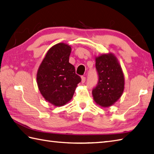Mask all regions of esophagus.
Listing matches in <instances>:
<instances>
[{
	"label": "esophagus",
	"instance_id": "obj_1",
	"mask_svg": "<svg viewBox=\"0 0 154 154\" xmlns=\"http://www.w3.org/2000/svg\"><path fill=\"white\" fill-rule=\"evenodd\" d=\"M85 80H86V78L85 77H81V83H84L85 82Z\"/></svg>",
	"mask_w": 154,
	"mask_h": 154
}]
</instances>
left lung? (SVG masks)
I'll list each match as a JSON object with an SVG mask.
<instances>
[{
  "instance_id": "1",
  "label": "left lung",
  "mask_w": 154,
  "mask_h": 154,
  "mask_svg": "<svg viewBox=\"0 0 154 154\" xmlns=\"http://www.w3.org/2000/svg\"><path fill=\"white\" fill-rule=\"evenodd\" d=\"M99 82L92 91L98 105L109 107L122 96L124 89V75L117 57L112 53L95 57Z\"/></svg>"
}]
</instances>
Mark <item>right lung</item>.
Masks as SVG:
<instances>
[{
    "label": "right lung",
    "mask_w": 154,
    "mask_h": 154,
    "mask_svg": "<svg viewBox=\"0 0 154 154\" xmlns=\"http://www.w3.org/2000/svg\"><path fill=\"white\" fill-rule=\"evenodd\" d=\"M71 48L65 43L53 45L45 54L37 72L38 89L45 100L55 106L71 100L81 77L69 62Z\"/></svg>",
    "instance_id": "obj_1"
}]
</instances>
